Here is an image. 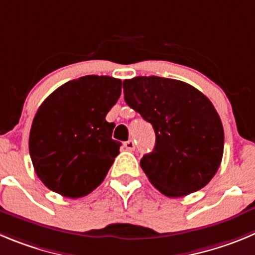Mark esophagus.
Listing matches in <instances>:
<instances>
[{
  "label": "esophagus",
  "mask_w": 255,
  "mask_h": 255,
  "mask_svg": "<svg viewBox=\"0 0 255 255\" xmlns=\"http://www.w3.org/2000/svg\"><path fill=\"white\" fill-rule=\"evenodd\" d=\"M123 146H125V148L127 149V151H133V149H134V142H133L132 139H129V141L125 142Z\"/></svg>",
  "instance_id": "esophagus-1"
}]
</instances>
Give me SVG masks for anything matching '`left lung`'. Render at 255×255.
I'll return each instance as SVG.
<instances>
[{
    "mask_svg": "<svg viewBox=\"0 0 255 255\" xmlns=\"http://www.w3.org/2000/svg\"><path fill=\"white\" fill-rule=\"evenodd\" d=\"M125 101L156 134L141 167L149 182L168 197L203 189L218 171L224 152V129L208 97L187 83L160 77L123 82Z\"/></svg>",
    "mask_w": 255,
    "mask_h": 255,
    "instance_id": "left-lung-1",
    "label": "left lung"
}]
</instances>
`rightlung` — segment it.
<instances>
[{"mask_svg": "<svg viewBox=\"0 0 255 255\" xmlns=\"http://www.w3.org/2000/svg\"><path fill=\"white\" fill-rule=\"evenodd\" d=\"M122 90L121 79L85 75L42 102L32 121L28 149L37 177L51 191L78 199L106 178L120 154L106 116Z\"/></svg>", "mask_w": 255, "mask_h": 255, "instance_id": "add662e5", "label": "right lung"}]
</instances>
